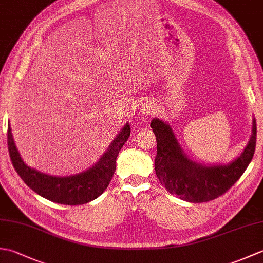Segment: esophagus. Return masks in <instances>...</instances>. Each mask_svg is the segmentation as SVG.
<instances>
[{
  "mask_svg": "<svg viewBox=\"0 0 263 263\" xmlns=\"http://www.w3.org/2000/svg\"><path fill=\"white\" fill-rule=\"evenodd\" d=\"M140 113L143 117L154 116L156 114V106L153 102H144L140 107Z\"/></svg>",
  "mask_w": 263,
  "mask_h": 263,
  "instance_id": "obj_1",
  "label": "esophagus"
}]
</instances>
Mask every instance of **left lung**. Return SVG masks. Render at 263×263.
I'll return each mask as SVG.
<instances>
[{"instance_id":"1","label":"left lung","mask_w":263,"mask_h":263,"mask_svg":"<svg viewBox=\"0 0 263 263\" xmlns=\"http://www.w3.org/2000/svg\"><path fill=\"white\" fill-rule=\"evenodd\" d=\"M150 126L157 140L156 175L171 194L187 202H206L220 197L236 183L253 158L256 143L254 117L251 137L241 155L228 164L206 166L187 157L168 123L156 117Z\"/></svg>"}]
</instances>
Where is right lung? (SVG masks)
<instances>
[{
	"mask_svg": "<svg viewBox=\"0 0 263 263\" xmlns=\"http://www.w3.org/2000/svg\"><path fill=\"white\" fill-rule=\"evenodd\" d=\"M130 124L126 123L96 164L70 176H52L26 165L16 149L10 123L8 124V147L15 172L32 191L53 202L77 205L97 199L107 189L116 168L117 155L130 137Z\"/></svg>",
	"mask_w": 263,
	"mask_h": 263,
	"instance_id": "obj_1",
	"label": "right lung"
}]
</instances>
